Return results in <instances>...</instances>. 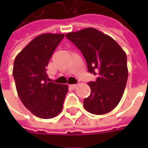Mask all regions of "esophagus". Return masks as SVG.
I'll return each instance as SVG.
<instances>
[{"instance_id": "esophagus-1", "label": "esophagus", "mask_w": 148, "mask_h": 148, "mask_svg": "<svg viewBox=\"0 0 148 148\" xmlns=\"http://www.w3.org/2000/svg\"><path fill=\"white\" fill-rule=\"evenodd\" d=\"M70 86H71L72 88H75V87H77V84H73V85H70Z\"/></svg>"}]
</instances>
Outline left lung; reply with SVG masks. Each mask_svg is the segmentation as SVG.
I'll return each instance as SVG.
<instances>
[{
  "mask_svg": "<svg viewBox=\"0 0 148 148\" xmlns=\"http://www.w3.org/2000/svg\"><path fill=\"white\" fill-rule=\"evenodd\" d=\"M66 37L80 49L88 71L98 74L88 83L91 94L84 99V108L94 115H103L119 103L128 80L127 56L111 37L95 28L69 32Z\"/></svg>",
  "mask_w": 148,
  "mask_h": 148,
  "instance_id": "8db88e82",
  "label": "left lung"
}]
</instances>
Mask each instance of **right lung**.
<instances>
[{
    "instance_id": "obj_1",
    "label": "right lung",
    "mask_w": 148,
    "mask_h": 148,
    "mask_svg": "<svg viewBox=\"0 0 148 148\" xmlns=\"http://www.w3.org/2000/svg\"><path fill=\"white\" fill-rule=\"evenodd\" d=\"M64 34L44 33L32 39L16 56L13 75L23 104L36 116H58L69 92L68 85L49 82L46 67Z\"/></svg>"
}]
</instances>
